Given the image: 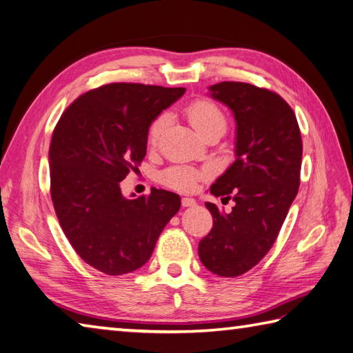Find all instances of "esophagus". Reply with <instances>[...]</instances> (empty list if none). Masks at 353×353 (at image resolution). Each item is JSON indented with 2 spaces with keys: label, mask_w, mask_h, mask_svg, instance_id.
Listing matches in <instances>:
<instances>
[{
  "label": "esophagus",
  "mask_w": 353,
  "mask_h": 353,
  "mask_svg": "<svg viewBox=\"0 0 353 353\" xmlns=\"http://www.w3.org/2000/svg\"><path fill=\"white\" fill-rule=\"evenodd\" d=\"M181 204H183V207H192V205H195V204H196V201L193 199V198L184 196V198L181 199Z\"/></svg>",
  "instance_id": "1"
}]
</instances>
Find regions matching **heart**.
<instances>
[{
	"instance_id": "obj_1",
	"label": "heart",
	"mask_w": 353,
	"mask_h": 353,
	"mask_svg": "<svg viewBox=\"0 0 353 353\" xmlns=\"http://www.w3.org/2000/svg\"><path fill=\"white\" fill-rule=\"evenodd\" d=\"M184 114L193 129L201 135L208 129L221 128L225 129L227 119L224 111L208 99H195L184 108ZM168 125V114H158V116L150 121L146 131V140L150 146H157L164 132V128ZM208 175V170H201L190 166H172L160 174V183L170 187V189L189 192L196 187L198 181Z\"/></svg>"
}]
</instances>
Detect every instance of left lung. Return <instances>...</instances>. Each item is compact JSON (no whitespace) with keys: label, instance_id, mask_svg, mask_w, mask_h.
I'll use <instances>...</instances> for the list:
<instances>
[{"label":"left lung","instance_id":"left-lung-1","mask_svg":"<svg viewBox=\"0 0 353 353\" xmlns=\"http://www.w3.org/2000/svg\"><path fill=\"white\" fill-rule=\"evenodd\" d=\"M236 119V161L212 185L214 196L234 201L230 213L205 203L213 227L199 241L204 267L221 277L245 274L276 242L300 185V128L277 92L245 82L210 86Z\"/></svg>","mask_w":353,"mask_h":353}]
</instances>
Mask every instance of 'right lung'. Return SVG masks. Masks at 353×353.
<instances>
[{
    "label": "right lung",
    "instance_id": "right-lung-1",
    "mask_svg": "<svg viewBox=\"0 0 353 353\" xmlns=\"http://www.w3.org/2000/svg\"><path fill=\"white\" fill-rule=\"evenodd\" d=\"M185 88L116 82L71 103L50 143V193L71 247L108 276L128 274L152 256L158 236L181 207L174 192L152 187L128 199L120 181L146 155V131Z\"/></svg>",
    "mask_w": 353,
    "mask_h": 353
}]
</instances>
